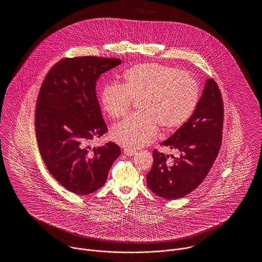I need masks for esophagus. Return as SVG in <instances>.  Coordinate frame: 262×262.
Masks as SVG:
<instances>
[{
	"label": "esophagus",
	"mask_w": 262,
	"mask_h": 262,
	"mask_svg": "<svg viewBox=\"0 0 262 262\" xmlns=\"http://www.w3.org/2000/svg\"><path fill=\"white\" fill-rule=\"evenodd\" d=\"M124 152H125V155H127V156H134L135 154H137V150L132 149V148H125Z\"/></svg>",
	"instance_id": "obj_1"
}]
</instances>
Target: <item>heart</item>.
I'll use <instances>...</instances> for the list:
<instances>
[{
	"label": "heart",
	"instance_id": "b5f03b06",
	"mask_svg": "<svg viewBox=\"0 0 262 262\" xmlns=\"http://www.w3.org/2000/svg\"><path fill=\"white\" fill-rule=\"evenodd\" d=\"M200 98L196 80L179 69L158 62L134 66L124 74V83H107L101 104L112 119L124 117L138 100L139 112L113 126L111 137L127 148L151 143L159 127L166 132L181 127L194 112Z\"/></svg>",
	"mask_w": 262,
	"mask_h": 262
}]
</instances>
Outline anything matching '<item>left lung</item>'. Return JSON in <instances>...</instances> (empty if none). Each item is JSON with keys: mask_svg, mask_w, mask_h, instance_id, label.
Instances as JSON below:
<instances>
[{"mask_svg": "<svg viewBox=\"0 0 262 262\" xmlns=\"http://www.w3.org/2000/svg\"><path fill=\"white\" fill-rule=\"evenodd\" d=\"M224 104L216 81L206 80L203 93L191 117L161 142L179 151L173 162L169 155L153 150V164L146 174L147 186L156 195L178 200L200 186L209 173L222 144Z\"/></svg>", "mask_w": 262, "mask_h": 262, "instance_id": "1", "label": "left lung"}]
</instances>
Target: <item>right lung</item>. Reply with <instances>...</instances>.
I'll use <instances>...</instances> for the list:
<instances>
[{
  "label": "right lung",
  "mask_w": 262,
  "mask_h": 262,
  "mask_svg": "<svg viewBox=\"0 0 262 262\" xmlns=\"http://www.w3.org/2000/svg\"><path fill=\"white\" fill-rule=\"evenodd\" d=\"M116 58H63L45 76L38 94L35 133L52 177L75 194L103 187L121 148L114 142L91 148L108 132L96 96L100 75L120 64Z\"/></svg>",
  "instance_id": "1"
}]
</instances>
